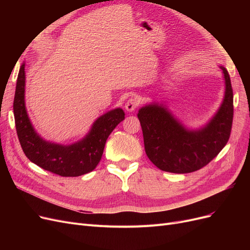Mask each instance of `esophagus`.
I'll use <instances>...</instances> for the list:
<instances>
[{"mask_svg": "<svg viewBox=\"0 0 250 250\" xmlns=\"http://www.w3.org/2000/svg\"><path fill=\"white\" fill-rule=\"evenodd\" d=\"M139 104H140L139 99H137V98H134V97H131L130 99L125 103V109L127 111L132 112L135 108L139 106Z\"/></svg>", "mask_w": 250, "mask_h": 250, "instance_id": "esophagus-1", "label": "esophagus"}]
</instances>
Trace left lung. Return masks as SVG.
<instances>
[{
	"label": "left lung",
	"instance_id": "8db88e82",
	"mask_svg": "<svg viewBox=\"0 0 250 250\" xmlns=\"http://www.w3.org/2000/svg\"><path fill=\"white\" fill-rule=\"evenodd\" d=\"M224 97L220 107L203 126L190 129L163 103L144 105L138 112L146 154L158 169L191 173L207 166L228 143L233 117V96L228 70L220 65Z\"/></svg>",
	"mask_w": 250,
	"mask_h": 250
}]
</instances>
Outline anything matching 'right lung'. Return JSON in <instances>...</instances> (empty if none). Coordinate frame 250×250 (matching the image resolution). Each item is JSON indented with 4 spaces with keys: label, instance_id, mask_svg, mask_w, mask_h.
I'll list each match as a JSON object with an SVG mask.
<instances>
[{
    "label": "right lung",
    "instance_id": "obj_1",
    "mask_svg": "<svg viewBox=\"0 0 250 250\" xmlns=\"http://www.w3.org/2000/svg\"><path fill=\"white\" fill-rule=\"evenodd\" d=\"M25 62L20 67L13 101V113L19 141L30 162L43 170L63 177H76L92 172L99 164L109 134L125 119L117 107L100 116L84 138L69 145L46 141L36 132L25 103Z\"/></svg>",
    "mask_w": 250,
    "mask_h": 250
}]
</instances>
